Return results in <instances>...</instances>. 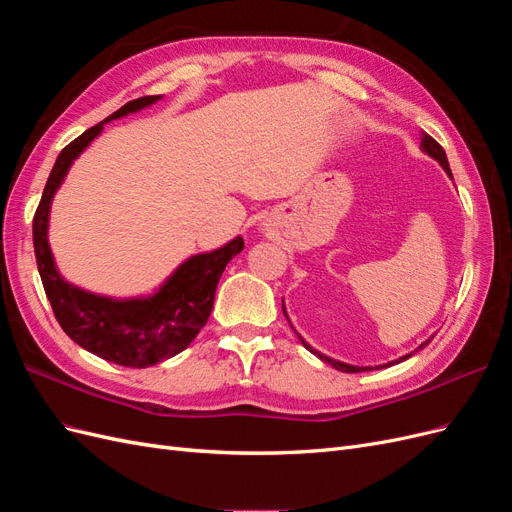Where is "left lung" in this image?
<instances>
[{
    "label": "left lung",
    "instance_id": "8db88e82",
    "mask_svg": "<svg viewBox=\"0 0 512 512\" xmlns=\"http://www.w3.org/2000/svg\"><path fill=\"white\" fill-rule=\"evenodd\" d=\"M421 149L427 153V156H431L433 160H438V162L442 164V168L446 170V175L453 179L451 166H448V160H446V153H444V149L440 147V143H438V141H433V138H431L429 134H425V132H423V138H421ZM282 309H284V314H286V307H284V303H282ZM286 318H288V316H286ZM299 339H301V344H303V346H305L309 352H314L320 361H324V363L333 365V367H335V369H339V371H348V374H356V371H365V369L369 371V369H374V367H356V365H348V363H342V361H335V359H331V356H324V354H320L318 350H314L312 346H309V344L305 342V339H303L301 335H299ZM431 339H433V337H431ZM431 339H427V342H425V344H421V346H418L414 352L423 350V348H425V346L431 342ZM414 352H410V354H406V356H401V359H397V361H391V363H386V365H378L376 369H382V367H391V365H395V363L406 361V359H410V356H412Z\"/></svg>",
    "mask_w": 512,
    "mask_h": 512
}]
</instances>
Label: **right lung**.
<instances>
[{
  "label": "right lung",
  "instance_id": "1",
  "mask_svg": "<svg viewBox=\"0 0 512 512\" xmlns=\"http://www.w3.org/2000/svg\"><path fill=\"white\" fill-rule=\"evenodd\" d=\"M158 100L160 96H145L123 104L111 117L96 123L61 149L34 215L38 271L61 329L72 342L100 359L136 369L166 361L192 344L209 320L215 288L230 258L243 250V239L237 237L220 250L188 258L151 297L111 299L76 288L59 275L46 230L57 188L68 175L72 162L102 132L104 123L141 111Z\"/></svg>",
  "mask_w": 512,
  "mask_h": 512
}]
</instances>
